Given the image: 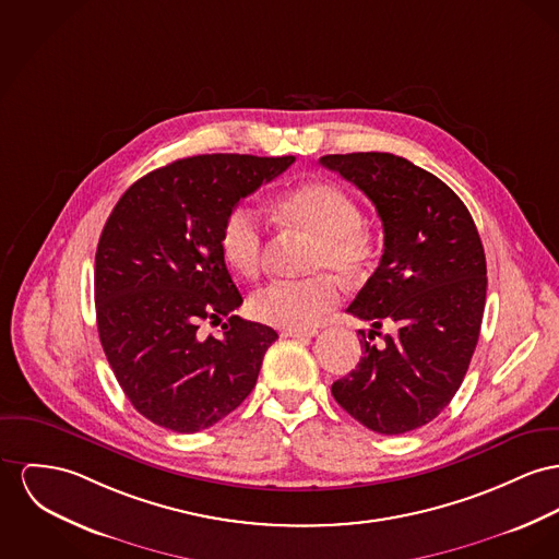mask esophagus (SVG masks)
Returning a JSON list of instances; mask_svg holds the SVG:
<instances>
[{"mask_svg":"<svg viewBox=\"0 0 559 559\" xmlns=\"http://www.w3.org/2000/svg\"><path fill=\"white\" fill-rule=\"evenodd\" d=\"M318 335L316 329H286L282 331V336H290V338H311Z\"/></svg>","mask_w":559,"mask_h":559,"instance_id":"1","label":"esophagus"}]
</instances>
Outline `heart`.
Returning a JSON list of instances; mask_svg holds the SVG:
<instances>
[{
    "label": "heart",
    "mask_w": 559,
    "mask_h": 559,
    "mask_svg": "<svg viewBox=\"0 0 559 559\" xmlns=\"http://www.w3.org/2000/svg\"><path fill=\"white\" fill-rule=\"evenodd\" d=\"M277 221L316 239L311 271H335L341 277L362 280L374 259V241L362 224L356 199L331 182H305L275 201ZM221 252L226 264L241 277L254 280L264 261V230L257 214L233 207L221 228ZM341 290L329 273L300 282H273L250 300L257 320L277 329H311L335 309Z\"/></svg>",
    "instance_id": "heart-1"
}]
</instances>
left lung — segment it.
Listing matches in <instances>:
<instances>
[{"label":"left lung","mask_w":559,"mask_h":559,"mask_svg":"<svg viewBox=\"0 0 559 559\" xmlns=\"http://www.w3.org/2000/svg\"><path fill=\"white\" fill-rule=\"evenodd\" d=\"M320 163L360 188L383 224V254L347 313L399 333L381 345L360 331L362 358L331 388L336 403L379 435L432 421L468 371L484 320L481 237L460 197L390 152L326 154Z\"/></svg>","instance_id":"left-lung-1"}]
</instances>
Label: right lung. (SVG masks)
I'll return each instance as SVG.
<instances>
[{
  "label": "right lung",
  "instance_id": "1",
  "mask_svg": "<svg viewBox=\"0 0 559 559\" xmlns=\"http://www.w3.org/2000/svg\"><path fill=\"white\" fill-rule=\"evenodd\" d=\"M295 156L199 154L150 171L118 199L95 254L97 331L114 374L146 419L199 432L237 409L277 338L241 320L221 252L226 214ZM224 324L205 336L203 321Z\"/></svg>",
  "mask_w": 559,
  "mask_h": 559
}]
</instances>
